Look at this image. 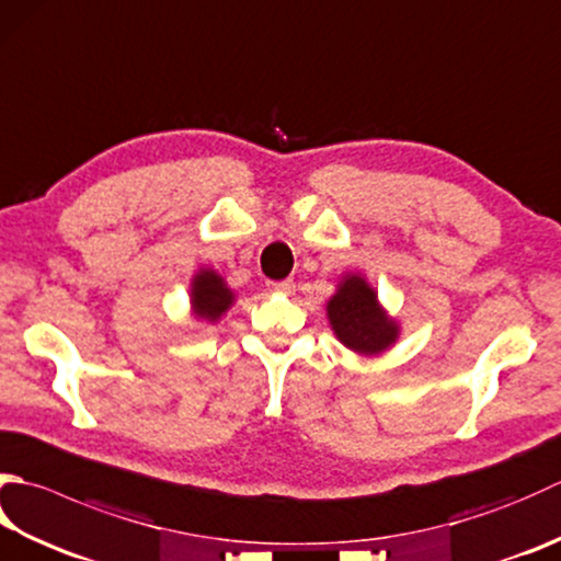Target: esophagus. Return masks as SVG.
<instances>
[{
	"mask_svg": "<svg viewBox=\"0 0 561 561\" xmlns=\"http://www.w3.org/2000/svg\"><path fill=\"white\" fill-rule=\"evenodd\" d=\"M270 289H272V291H279V294H291V291H294V282H291V279L270 282Z\"/></svg>",
	"mask_w": 561,
	"mask_h": 561,
	"instance_id": "esophagus-1",
	"label": "esophagus"
}]
</instances>
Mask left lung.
Returning a JSON list of instances; mask_svg holds the SVG:
<instances>
[{"mask_svg":"<svg viewBox=\"0 0 561 561\" xmlns=\"http://www.w3.org/2000/svg\"><path fill=\"white\" fill-rule=\"evenodd\" d=\"M325 316L333 335L347 350L362 357L387 353L401 337V323L379 301L377 289L362 272H345L331 299Z\"/></svg>","mask_w":561,"mask_h":561,"instance_id":"8db88e82","label":"left lung"}]
</instances>
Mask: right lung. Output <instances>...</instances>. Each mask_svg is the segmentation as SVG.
I'll list each match as a JSON object with an SVG mask.
<instances>
[{
    "mask_svg": "<svg viewBox=\"0 0 561 561\" xmlns=\"http://www.w3.org/2000/svg\"><path fill=\"white\" fill-rule=\"evenodd\" d=\"M236 289L228 287L224 274L214 267H199L190 279V313L194 321L214 325L233 309Z\"/></svg>",
    "mask_w": 561,
    "mask_h": 561,
    "instance_id": "add662e5",
    "label": "right lung"
}]
</instances>
